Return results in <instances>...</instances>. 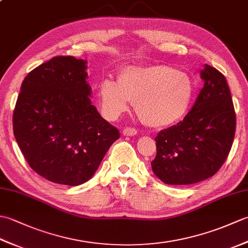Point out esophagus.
<instances>
[{"label":"esophagus","instance_id":"esophagus-1","mask_svg":"<svg viewBox=\"0 0 248 248\" xmlns=\"http://www.w3.org/2000/svg\"><path fill=\"white\" fill-rule=\"evenodd\" d=\"M123 134L124 136H134V135L138 134V131H136L134 128L127 127V128H124L123 130Z\"/></svg>","mask_w":248,"mask_h":248}]
</instances>
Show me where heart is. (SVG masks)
Here are the masks:
<instances>
[{"label":"heart","instance_id":"1","mask_svg":"<svg viewBox=\"0 0 248 248\" xmlns=\"http://www.w3.org/2000/svg\"><path fill=\"white\" fill-rule=\"evenodd\" d=\"M194 93L187 72L163 64L128 66L119 72L117 83L107 78L99 86L105 118L117 119L134 102L141 123L155 129L180 121L188 112Z\"/></svg>","mask_w":248,"mask_h":248}]
</instances>
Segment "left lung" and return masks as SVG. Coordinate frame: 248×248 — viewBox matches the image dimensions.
I'll return each mask as SVG.
<instances>
[{"label":"left lung","instance_id":"8db88e82","mask_svg":"<svg viewBox=\"0 0 248 248\" xmlns=\"http://www.w3.org/2000/svg\"><path fill=\"white\" fill-rule=\"evenodd\" d=\"M203 87L182 121L156 135L152 171L166 184L186 186L212 177L227 159L235 133V113L225 77L205 64Z\"/></svg>","mask_w":248,"mask_h":248}]
</instances>
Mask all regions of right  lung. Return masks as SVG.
I'll use <instances>...</instances> for the list:
<instances>
[{
	"label": "right lung",
	"mask_w": 248,
	"mask_h": 248,
	"mask_svg": "<svg viewBox=\"0 0 248 248\" xmlns=\"http://www.w3.org/2000/svg\"><path fill=\"white\" fill-rule=\"evenodd\" d=\"M87 62L56 56L25 77L13 128L31 170L51 182L80 186L96 172L119 131L89 96Z\"/></svg>",
	"instance_id": "1"
}]
</instances>
